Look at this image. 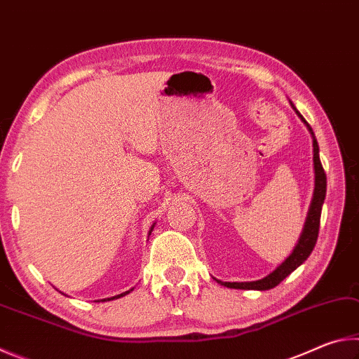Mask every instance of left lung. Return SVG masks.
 Masks as SVG:
<instances>
[{"label":"left lung","mask_w":359,"mask_h":359,"mask_svg":"<svg viewBox=\"0 0 359 359\" xmlns=\"http://www.w3.org/2000/svg\"><path fill=\"white\" fill-rule=\"evenodd\" d=\"M299 117L302 118V115H299ZM302 121L304 123H307L304 118H302ZM307 126H309V123H307ZM309 131L313 135L311 126H309ZM313 165H315L313 199H312L311 209H309L302 234H301L299 241H297L293 253H291L290 257L285 259L274 272H271L269 276L261 278V280H257V282H220V280H217L218 283H222L228 288H236V290H259V291L271 290V288L277 287V285L280 283L285 277H288L291 272L296 269V267H299L304 261L309 258V255L312 253L313 247H315V244H317V239H318L321 208H323L325 196H326V174H325L323 166H321L320 155H318V144H317V139H315V136H313Z\"/></svg>","instance_id":"obj_1"}]
</instances>
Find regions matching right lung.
I'll list each match as a JSON object with an SVG mask.
<instances>
[{"instance_id": "add662e5", "label": "right lung", "mask_w": 359, "mask_h": 359, "mask_svg": "<svg viewBox=\"0 0 359 359\" xmlns=\"http://www.w3.org/2000/svg\"><path fill=\"white\" fill-rule=\"evenodd\" d=\"M151 229H154V226H151ZM150 229V231H151ZM130 291H133V290H130ZM130 291H125V293H121V294H117V296H114V297H111V299H115V297H121V296H125V294H128ZM111 299H107V301H111ZM102 301H106V299H102Z\"/></svg>"}]
</instances>
